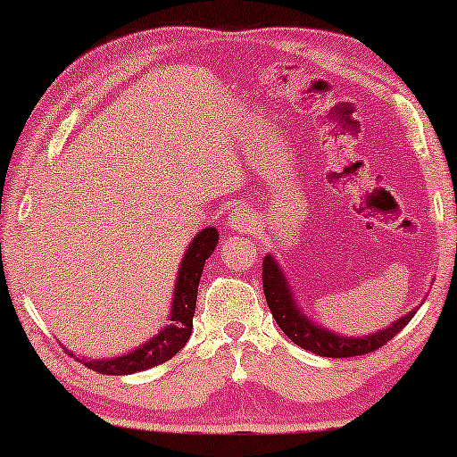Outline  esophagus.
<instances>
[{"mask_svg":"<svg viewBox=\"0 0 457 457\" xmlns=\"http://www.w3.org/2000/svg\"><path fill=\"white\" fill-rule=\"evenodd\" d=\"M253 214L247 208H235L230 214L227 216V224L230 230H237V233H243L253 224Z\"/></svg>","mask_w":457,"mask_h":457,"instance_id":"34e87169","label":"esophagus"}]
</instances>
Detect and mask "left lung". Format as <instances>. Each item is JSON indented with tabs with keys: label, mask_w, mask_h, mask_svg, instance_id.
<instances>
[{
	"label": "left lung",
	"mask_w": 457,
	"mask_h": 457,
	"mask_svg": "<svg viewBox=\"0 0 457 457\" xmlns=\"http://www.w3.org/2000/svg\"><path fill=\"white\" fill-rule=\"evenodd\" d=\"M262 283H264L262 287H264L266 303L280 330L305 352L324 355V358H353V355L370 353L374 349L383 347L386 341H391L416 314L411 310L399 318L397 322H393L391 327L378 330L374 335L353 339V337L330 333V330L312 322L308 316H303V312L297 308L295 299H293L287 277L272 255H266L264 262H262Z\"/></svg>",
	"instance_id": "1"
}]
</instances>
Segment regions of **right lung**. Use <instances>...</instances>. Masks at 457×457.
Wrapping results in <instances>:
<instances>
[{
	"instance_id": "add662e5",
	"label": "right lung",
	"mask_w": 457,
	"mask_h": 457,
	"mask_svg": "<svg viewBox=\"0 0 457 457\" xmlns=\"http://www.w3.org/2000/svg\"><path fill=\"white\" fill-rule=\"evenodd\" d=\"M218 243V230L214 227L204 228L202 233L195 235L191 245L187 247V253L177 274V287H174L170 324L160 330L154 339L143 343L135 352L118 355L110 360H80L87 368L99 374H133L147 370V368L164 364L177 355L185 343L189 341L193 328V316H195V302H197V287L202 278L205 260L214 253ZM71 353V352H68ZM74 355V353H71Z\"/></svg>"
}]
</instances>
